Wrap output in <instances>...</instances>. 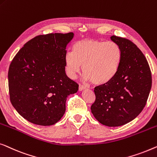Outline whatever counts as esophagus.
Here are the masks:
<instances>
[{
    "mask_svg": "<svg viewBox=\"0 0 157 157\" xmlns=\"http://www.w3.org/2000/svg\"><path fill=\"white\" fill-rule=\"evenodd\" d=\"M85 89V86H83L82 85H79V91H82L83 90Z\"/></svg>",
    "mask_w": 157,
    "mask_h": 157,
    "instance_id": "esophagus-1",
    "label": "esophagus"
}]
</instances>
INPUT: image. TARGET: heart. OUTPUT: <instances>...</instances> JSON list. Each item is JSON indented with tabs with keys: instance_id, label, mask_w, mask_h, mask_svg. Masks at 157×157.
<instances>
[{
	"instance_id": "b5f03b06",
	"label": "heart",
	"mask_w": 157,
	"mask_h": 157,
	"mask_svg": "<svg viewBox=\"0 0 157 157\" xmlns=\"http://www.w3.org/2000/svg\"><path fill=\"white\" fill-rule=\"evenodd\" d=\"M122 59V50L117 43L85 39L72 45V52L65 56L66 73L75 79L82 66L84 78L97 85H105L114 78Z\"/></svg>"
}]
</instances>
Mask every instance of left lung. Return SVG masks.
<instances>
[{
    "label": "left lung",
    "instance_id": "8db88e82",
    "mask_svg": "<svg viewBox=\"0 0 157 157\" xmlns=\"http://www.w3.org/2000/svg\"><path fill=\"white\" fill-rule=\"evenodd\" d=\"M110 38L120 45L122 59L114 78L94 88L96 99L91 112L102 124L119 127L131 122L144 109L151 87V73L135 44L115 35Z\"/></svg>",
    "mask_w": 157,
    "mask_h": 157
}]
</instances>
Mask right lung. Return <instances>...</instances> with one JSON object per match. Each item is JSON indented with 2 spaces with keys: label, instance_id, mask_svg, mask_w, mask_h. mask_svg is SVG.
Here are the masks:
<instances>
[{
  "label": "right lung",
  "instance_id": "right-lung-1",
  "mask_svg": "<svg viewBox=\"0 0 157 157\" xmlns=\"http://www.w3.org/2000/svg\"><path fill=\"white\" fill-rule=\"evenodd\" d=\"M73 33L37 35L15 55L8 70L10 100L24 119L55 124L65 112L68 95L79 85L65 73L66 47Z\"/></svg>",
  "mask_w": 157,
  "mask_h": 157
}]
</instances>
